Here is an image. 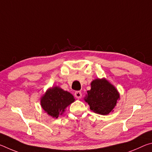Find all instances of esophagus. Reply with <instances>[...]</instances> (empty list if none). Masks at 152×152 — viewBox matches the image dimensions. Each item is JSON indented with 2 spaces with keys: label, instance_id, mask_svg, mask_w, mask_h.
<instances>
[{
  "label": "esophagus",
  "instance_id": "34e87169",
  "mask_svg": "<svg viewBox=\"0 0 152 152\" xmlns=\"http://www.w3.org/2000/svg\"><path fill=\"white\" fill-rule=\"evenodd\" d=\"M74 96H75L77 99H80L82 97V92L80 91H76L75 93H74Z\"/></svg>",
  "mask_w": 152,
  "mask_h": 152
}]
</instances>
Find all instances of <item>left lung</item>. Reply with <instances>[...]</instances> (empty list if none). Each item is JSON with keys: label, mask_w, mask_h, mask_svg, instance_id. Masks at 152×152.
<instances>
[{"label": "left lung", "mask_w": 152, "mask_h": 152, "mask_svg": "<svg viewBox=\"0 0 152 152\" xmlns=\"http://www.w3.org/2000/svg\"><path fill=\"white\" fill-rule=\"evenodd\" d=\"M91 85L84 99L91 110L102 115L113 112L120 97L116 88L105 78L95 79Z\"/></svg>", "instance_id": "1"}]
</instances>
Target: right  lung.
<instances>
[{"instance_id":"add662e5","label":"right lung","mask_w":152,"mask_h":152,"mask_svg":"<svg viewBox=\"0 0 152 152\" xmlns=\"http://www.w3.org/2000/svg\"><path fill=\"white\" fill-rule=\"evenodd\" d=\"M75 101L74 96L68 91H64L58 86L49 88L41 99L42 109L48 115L57 118L62 115L65 109Z\"/></svg>"}]
</instances>
